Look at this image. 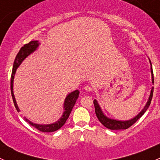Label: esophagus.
I'll return each instance as SVG.
<instances>
[{"label": "esophagus", "mask_w": 160, "mask_h": 160, "mask_svg": "<svg viewBox=\"0 0 160 160\" xmlns=\"http://www.w3.org/2000/svg\"><path fill=\"white\" fill-rule=\"evenodd\" d=\"M84 89H85V90H86V91H88V92H90V91H91V90H92V88L91 87H90V86H86L84 88Z\"/></svg>", "instance_id": "obj_1"}]
</instances>
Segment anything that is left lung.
Returning a JSON list of instances; mask_svg holds the SVG:
<instances>
[{
	"label": "left lung",
	"mask_w": 160,
	"mask_h": 160,
	"mask_svg": "<svg viewBox=\"0 0 160 160\" xmlns=\"http://www.w3.org/2000/svg\"><path fill=\"white\" fill-rule=\"evenodd\" d=\"M149 62L151 64V73H152V84H154V77H153V71L152 68V63L151 61L149 59ZM153 95V87L152 88L151 93H150L149 100H148L147 103H146V106L144 107V108L142 110L141 112L138 114L137 116H135L134 118L131 119L128 121H118L114 120V119L109 118L106 117L104 114V113L101 111V108H100L99 104H98L97 100H93V104H94L95 108V113H96V115L98 117V120L100 121L101 124H102L104 126H105L106 128H108V129L111 130H120V129H127V128H129L130 126H132L133 124H135L142 116L144 114V113L146 112V110L149 108L150 104H151L152 98Z\"/></svg>",
	"instance_id": "1"
}]
</instances>
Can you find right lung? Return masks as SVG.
Here are the masks:
<instances>
[{"label":"right lung","instance_id":"right-lung-1","mask_svg":"<svg viewBox=\"0 0 160 160\" xmlns=\"http://www.w3.org/2000/svg\"><path fill=\"white\" fill-rule=\"evenodd\" d=\"M39 46V43L38 41H31L30 42L27 43V44L24 45L21 49L19 50L18 53L16 56L15 59H14V65H13V69H12V72H11V96H12L13 102H14V106H15L16 110L18 111V112H19L18 107V104L16 103L15 98H14V92H13V82H14V74H15L16 70H17L18 67L20 66V64L22 63V61L25 59L28 56H29L31 53L33 52L34 51L36 50L38 46ZM79 90H76L75 91L71 92L70 93H69L68 95L66 98L65 101H64V112L63 114L62 115V117L60 118L59 121H57L56 122L52 124H49V125H38V124H35L33 122H30L28 119H27L26 118H25V120L28 123H29L32 126L35 127V128H37L38 131L42 132H55V131L59 129L64 124L66 123L67 120L68 119L69 116H70L71 111H72V108H73L74 104H75L76 101H77V98L79 97Z\"/></svg>","mask_w":160,"mask_h":160}]
</instances>
